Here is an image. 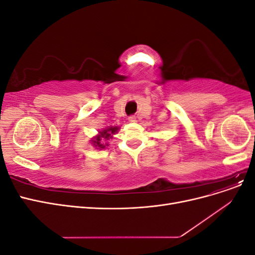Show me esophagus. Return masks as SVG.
Masks as SVG:
<instances>
[{"instance_id":"34e87169","label":"esophagus","mask_w":255,"mask_h":255,"mask_svg":"<svg viewBox=\"0 0 255 255\" xmlns=\"http://www.w3.org/2000/svg\"><path fill=\"white\" fill-rule=\"evenodd\" d=\"M128 120H129L130 122H134V121L136 120V117H135V116H129V117H128Z\"/></svg>"}]
</instances>
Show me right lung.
Here are the masks:
<instances>
[{
  "mask_svg": "<svg viewBox=\"0 0 255 255\" xmlns=\"http://www.w3.org/2000/svg\"><path fill=\"white\" fill-rule=\"evenodd\" d=\"M118 128H109L107 129L102 130V132H100V135L96 137V139L92 141L95 144V146H98L100 149H104L105 145H107V143H105V145L103 144V140H107L109 138L112 137V135L114 133L117 132Z\"/></svg>",
  "mask_w": 255,
  "mask_h": 255,
  "instance_id": "1",
  "label": "right lung"
}]
</instances>
